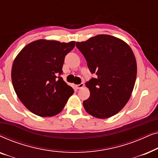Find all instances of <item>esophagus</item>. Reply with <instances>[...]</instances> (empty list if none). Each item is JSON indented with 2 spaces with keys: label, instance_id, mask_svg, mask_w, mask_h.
<instances>
[{
  "label": "esophagus",
  "instance_id": "esophagus-1",
  "mask_svg": "<svg viewBox=\"0 0 158 158\" xmlns=\"http://www.w3.org/2000/svg\"><path fill=\"white\" fill-rule=\"evenodd\" d=\"M83 87H84V83H81L79 84V85H76V88L77 89H81Z\"/></svg>",
  "mask_w": 158,
  "mask_h": 158
}]
</instances>
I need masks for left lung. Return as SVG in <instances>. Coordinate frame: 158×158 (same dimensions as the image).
Segmentation results:
<instances>
[{
	"mask_svg": "<svg viewBox=\"0 0 158 158\" xmlns=\"http://www.w3.org/2000/svg\"><path fill=\"white\" fill-rule=\"evenodd\" d=\"M76 47L97 75L85 83L90 97L83 101L84 109L94 117H111L130 98L137 77L135 55L126 42L107 34L76 42Z\"/></svg>",
	"mask_w": 158,
	"mask_h": 158,
	"instance_id": "8db88e82",
	"label": "left lung"
}]
</instances>
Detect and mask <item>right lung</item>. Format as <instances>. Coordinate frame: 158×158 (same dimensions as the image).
<instances>
[{"instance_id": "right-lung-1", "label": "right lung", "mask_w": 158, "mask_h": 158, "mask_svg": "<svg viewBox=\"0 0 158 158\" xmlns=\"http://www.w3.org/2000/svg\"><path fill=\"white\" fill-rule=\"evenodd\" d=\"M75 42L39 40L27 44L15 58L11 70L14 90L36 115L53 116L62 111L74 90L60 75L66 55Z\"/></svg>"}]
</instances>
